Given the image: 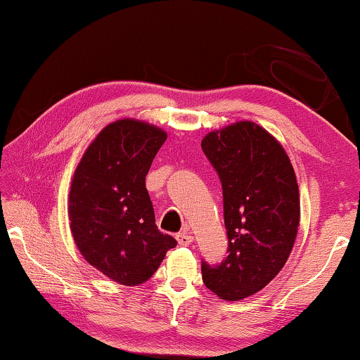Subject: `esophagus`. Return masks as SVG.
<instances>
[{"instance_id": "esophagus-1", "label": "esophagus", "mask_w": 360, "mask_h": 360, "mask_svg": "<svg viewBox=\"0 0 360 360\" xmlns=\"http://www.w3.org/2000/svg\"><path fill=\"white\" fill-rule=\"evenodd\" d=\"M176 240H179L180 245H190L193 243V236L188 233V229L181 231V233L176 234Z\"/></svg>"}]
</instances>
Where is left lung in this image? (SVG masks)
Listing matches in <instances>:
<instances>
[{"mask_svg":"<svg viewBox=\"0 0 360 360\" xmlns=\"http://www.w3.org/2000/svg\"><path fill=\"white\" fill-rule=\"evenodd\" d=\"M201 149L223 185L229 255L201 264L206 288L239 302L272 282L292 252L300 226V191L282 144L252 121L211 131Z\"/></svg>","mask_w":360,"mask_h":360,"instance_id":"left-lung-1","label":"left lung"}]
</instances>
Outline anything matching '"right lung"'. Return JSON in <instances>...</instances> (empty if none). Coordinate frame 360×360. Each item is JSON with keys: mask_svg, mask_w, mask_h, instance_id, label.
Instances as JSON below:
<instances>
[{"mask_svg": "<svg viewBox=\"0 0 360 360\" xmlns=\"http://www.w3.org/2000/svg\"><path fill=\"white\" fill-rule=\"evenodd\" d=\"M167 132L124 117L103 127L77 165L68 219L88 264L116 283L134 287L157 272L176 240L157 229L146 188L152 160Z\"/></svg>", "mask_w": 360, "mask_h": 360, "instance_id": "1", "label": "right lung"}]
</instances>
